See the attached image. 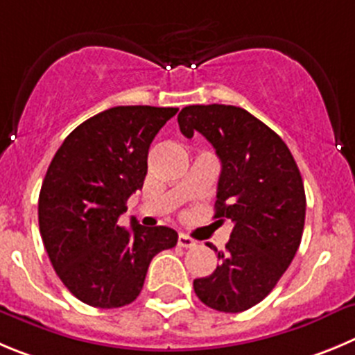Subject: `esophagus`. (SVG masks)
Instances as JSON below:
<instances>
[{
  "mask_svg": "<svg viewBox=\"0 0 355 355\" xmlns=\"http://www.w3.org/2000/svg\"><path fill=\"white\" fill-rule=\"evenodd\" d=\"M178 247L194 248L196 247V240H193V238L187 236V234H178Z\"/></svg>",
  "mask_w": 355,
  "mask_h": 355,
  "instance_id": "1",
  "label": "esophagus"
}]
</instances>
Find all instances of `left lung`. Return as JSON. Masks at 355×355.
Instances as JSON below:
<instances>
[{
	"label": "left lung",
	"instance_id": "1",
	"mask_svg": "<svg viewBox=\"0 0 355 355\" xmlns=\"http://www.w3.org/2000/svg\"><path fill=\"white\" fill-rule=\"evenodd\" d=\"M184 137L201 132L223 170L215 218L234 224L208 277L194 280L207 306L226 313L252 308L273 291L297 252L304 227L303 178L273 129L233 105H191L178 114ZM211 248V247H210Z\"/></svg>",
	"mask_w": 355,
	"mask_h": 355
}]
</instances>
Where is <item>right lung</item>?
Returning a JSON list of instances; mask_svg holds the SVG:
<instances>
[{
	"label": "right lung",
	"instance_id": "add662e5",
	"mask_svg": "<svg viewBox=\"0 0 355 355\" xmlns=\"http://www.w3.org/2000/svg\"><path fill=\"white\" fill-rule=\"evenodd\" d=\"M178 108L114 107L82 122L55 152L43 178L38 224L66 289L82 303L119 308L141 293L148 264L177 245V231L119 226L125 203L144 187L147 155Z\"/></svg>",
	"mask_w": 355,
	"mask_h": 355
}]
</instances>
